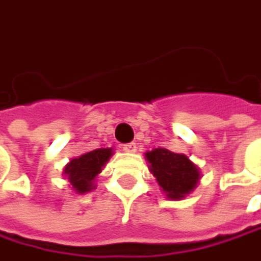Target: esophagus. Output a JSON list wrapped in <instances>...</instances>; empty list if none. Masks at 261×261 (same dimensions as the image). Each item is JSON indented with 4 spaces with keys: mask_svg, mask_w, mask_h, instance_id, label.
I'll return each instance as SVG.
<instances>
[{
    "mask_svg": "<svg viewBox=\"0 0 261 261\" xmlns=\"http://www.w3.org/2000/svg\"><path fill=\"white\" fill-rule=\"evenodd\" d=\"M122 150L126 151V153H135V151H136V144H133V142L123 144V145H122Z\"/></svg>",
    "mask_w": 261,
    "mask_h": 261,
    "instance_id": "esophagus-1",
    "label": "esophagus"
}]
</instances>
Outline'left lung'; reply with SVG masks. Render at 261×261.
<instances>
[{
	"label": "left lung",
	"mask_w": 261,
	"mask_h": 261,
	"mask_svg": "<svg viewBox=\"0 0 261 261\" xmlns=\"http://www.w3.org/2000/svg\"><path fill=\"white\" fill-rule=\"evenodd\" d=\"M147 161L151 164L150 170L168 199H182L196 188L200 174L185 154L156 148L147 153Z\"/></svg>",
	"instance_id": "obj_1"
}]
</instances>
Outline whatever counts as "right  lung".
<instances>
[{
  "mask_svg": "<svg viewBox=\"0 0 261 261\" xmlns=\"http://www.w3.org/2000/svg\"><path fill=\"white\" fill-rule=\"evenodd\" d=\"M111 148H100L90 151L87 154H82L77 159H73L64 170V173L68 176L70 184L73 188L84 194L93 188V179L100 173L103 164L110 159Z\"/></svg>",
  "mask_w": 261,
  "mask_h": 261,
  "instance_id": "right-lung-1",
  "label": "right lung"
}]
</instances>
